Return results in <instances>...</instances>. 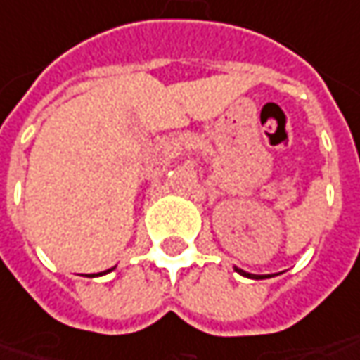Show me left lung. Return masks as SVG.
I'll list each match as a JSON object with an SVG mask.
<instances>
[{
	"mask_svg": "<svg viewBox=\"0 0 360 360\" xmlns=\"http://www.w3.org/2000/svg\"><path fill=\"white\" fill-rule=\"evenodd\" d=\"M236 272H240V274H242V276H248V278H252V274H245V272H243V270H238V268H236ZM254 278H256V276H254Z\"/></svg>",
	"mask_w": 360,
	"mask_h": 360,
	"instance_id": "1",
	"label": "left lung"
}]
</instances>
